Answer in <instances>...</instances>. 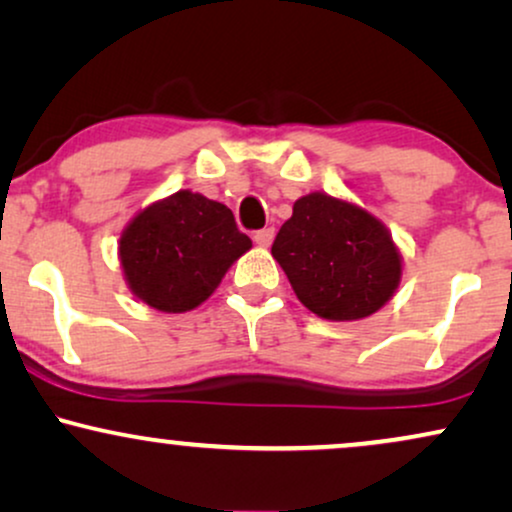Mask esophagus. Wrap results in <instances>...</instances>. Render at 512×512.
I'll list each match as a JSON object with an SVG mask.
<instances>
[{"mask_svg": "<svg viewBox=\"0 0 512 512\" xmlns=\"http://www.w3.org/2000/svg\"><path fill=\"white\" fill-rule=\"evenodd\" d=\"M255 243L260 245V248H269L271 245V241H274V229H260V231H255Z\"/></svg>", "mask_w": 512, "mask_h": 512, "instance_id": "1", "label": "esophagus"}]
</instances>
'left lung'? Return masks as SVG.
Listing matches in <instances>:
<instances>
[{
  "instance_id": "1",
  "label": "left lung",
  "mask_w": 512,
  "mask_h": 512,
  "mask_svg": "<svg viewBox=\"0 0 512 512\" xmlns=\"http://www.w3.org/2000/svg\"><path fill=\"white\" fill-rule=\"evenodd\" d=\"M271 255L297 300L328 321L366 319L385 307L401 281V255L387 226L321 191L295 200Z\"/></svg>"
}]
</instances>
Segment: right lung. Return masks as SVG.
<instances>
[{
	"label": "right lung",
	"mask_w": 512,
	"mask_h": 512,
	"mask_svg": "<svg viewBox=\"0 0 512 512\" xmlns=\"http://www.w3.org/2000/svg\"><path fill=\"white\" fill-rule=\"evenodd\" d=\"M252 241L226 205L189 189L155 200L122 231L118 252L129 290L165 314L191 312L215 293Z\"/></svg>",
	"instance_id": "add662e5"
}]
</instances>
